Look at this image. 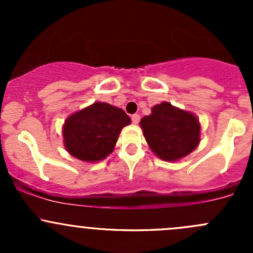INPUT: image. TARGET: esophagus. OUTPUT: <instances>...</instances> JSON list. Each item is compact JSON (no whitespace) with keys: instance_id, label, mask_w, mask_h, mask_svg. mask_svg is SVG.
I'll return each instance as SVG.
<instances>
[{"instance_id":"esophagus-1","label":"esophagus","mask_w":253,"mask_h":253,"mask_svg":"<svg viewBox=\"0 0 253 253\" xmlns=\"http://www.w3.org/2000/svg\"><path fill=\"white\" fill-rule=\"evenodd\" d=\"M131 119H132V122L137 125V124H138V122H139V120H141V116H139L138 114H134V115H132Z\"/></svg>"}]
</instances>
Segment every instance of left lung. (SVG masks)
I'll list each match as a JSON object with an SVG mask.
<instances>
[{"label": "left lung", "mask_w": 253, "mask_h": 253, "mask_svg": "<svg viewBox=\"0 0 253 253\" xmlns=\"http://www.w3.org/2000/svg\"><path fill=\"white\" fill-rule=\"evenodd\" d=\"M141 127L150 149L168 162L186 157L200 143L197 117L169 103L155 105L152 114L141 120Z\"/></svg>", "instance_id": "1"}]
</instances>
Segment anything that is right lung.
Listing matches in <instances>:
<instances>
[{"label": "right lung", "mask_w": 253, "mask_h": 253, "mask_svg": "<svg viewBox=\"0 0 253 253\" xmlns=\"http://www.w3.org/2000/svg\"><path fill=\"white\" fill-rule=\"evenodd\" d=\"M129 124L131 119L122 109L108 103H94L66 120L65 147L79 160L99 162L114 150L122 127Z\"/></svg>", "instance_id": "obj_1"}]
</instances>
